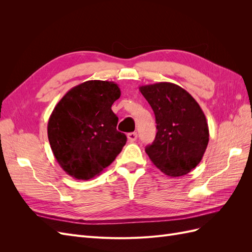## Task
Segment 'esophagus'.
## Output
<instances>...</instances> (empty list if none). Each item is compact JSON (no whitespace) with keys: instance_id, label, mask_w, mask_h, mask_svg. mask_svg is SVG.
Instances as JSON below:
<instances>
[{"instance_id":"esophagus-1","label":"esophagus","mask_w":252,"mask_h":252,"mask_svg":"<svg viewBox=\"0 0 252 252\" xmlns=\"http://www.w3.org/2000/svg\"><path fill=\"white\" fill-rule=\"evenodd\" d=\"M127 138L129 142H134L136 139H138V133L136 132H130L127 134Z\"/></svg>"}]
</instances>
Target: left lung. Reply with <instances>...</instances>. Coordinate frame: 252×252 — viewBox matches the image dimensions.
<instances>
[{
    "mask_svg": "<svg viewBox=\"0 0 252 252\" xmlns=\"http://www.w3.org/2000/svg\"><path fill=\"white\" fill-rule=\"evenodd\" d=\"M140 91L155 112L158 129L145 151L168 177L187 174L201 162L209 141L200 105L185 89L168 82L144 85Z\"/></svg>",
    "mask_w": 252,
    "mask_h": 252,
    "instance_id": "left-lung-1",
    "label": "left lung"
}]
</instances>
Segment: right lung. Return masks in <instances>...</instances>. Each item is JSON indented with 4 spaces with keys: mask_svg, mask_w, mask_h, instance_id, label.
<instances>
[{
    "mask_svg": "<svg viewBox=\"0 0 252 252\" xmlns=\"http://www.w3.org/2000/svg\"><path fill=\"white\" fill-rule=\"evenodd\" d=\"M121 95L118 84L87 81L71 88L48 121V140L62 169L77 180L100 174L123 149L127 138L117 130L111 106Z\"/></svg>",
    "mask_w": 252,
    "mask_h": 252,
    "instance_id": "1",
    "label": "right lung"
}]
</instances>
